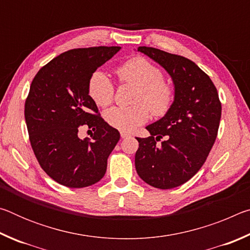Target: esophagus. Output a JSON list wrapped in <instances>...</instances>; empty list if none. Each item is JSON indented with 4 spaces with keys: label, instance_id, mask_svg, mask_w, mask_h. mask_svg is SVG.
<instances>
[{
    "label": "esophagus",
    "instance_id": "34e87169",
    "mask_svg": "<svg viewBox=\"0 0 250 250\" xmlns=\"http://www.w3.org/2000/svg\"><path fill=\"white\" fill-rule=\"evenodd\" d=\"M120 135H121V138H122V139H125V138H128V137H130V133H128V132H125V131H121V132H120Z\"/></svg>",
    "mask_w": 250,
    "mask_h": 250
}]
</instances>
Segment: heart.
Here are the masks:
<instances>
[{
  "label": "heart",
  "instance_id": "obj_1",
  "mask_svg": "<svg viewBox=\"0 0 250 250\" xmlns=\"http://www.w3.org/2000/svg\"><path fill=\"white\" fill-rule=\"evenodd\" d=\"M122 82L137 86L132 107H113L104 112L109 125L125 132L134 130L149 119V110L153 116L161 117L171 108L174 91L163 80L158 67L143 57H134L118 68ZM88 94L100 107L111 104L115 87L109 76L103 70H96L88 82Z\"/></svg>",
  "mask_w": 250,
  "mask_h": 250
}]
</instances>
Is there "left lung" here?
I'll use <instances>...</instances> for the list:
<instances>
[{"mask_svg":"<svg viewBox=\"0 0 250 250\" xmlns=\"http://www.w3.org/2000/svg\"><path fill=\"white\" fill-rule=\"evenodd\" d=\"M138 52L170 75L174 100L164 117L146 126L150 137L137 138L135 170L153 188H173L192 179L204 164L216 140L222 104L216 87L195 62L146 46Z\"/></svg>","mask_w":250,"mask_h":250,"instance_id":"left-lung-1","label":"left lung"}]
</instances>
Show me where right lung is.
I'll return each instance as SVG.
<instances>
[{
  "instance_id": "obj_1",
  "label": "right lung",
  "mask_w": 250,
  "mask_h": 250,
  "mask_svg": "<svg viewBox=\"0 0 250 250\" xmlns=\"http://www.w3.org/2000/svg\"><path fill=\"white\" fill-rule=\"evenodd\" d=\"M120 49L68 50L42 67L31 83L25 101L31 146L47 175L67 188H87L103 179L120 139L119 131L99 117L88 94L90 76ZM83 126L95 131L91 139L78 137Z\"/></svg>"
}]
</instances>
